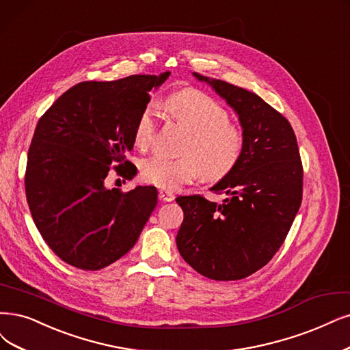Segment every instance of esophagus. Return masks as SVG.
Returning <instances> with one entry per match:
<instances>
[{"mask_svg":"<svg viewBox=\"0 0 350 350\" xmlns=\"http://www.w3.org/2000/svg\"><path fill=\"white\" fill-rule=\"evenodd\" d=\"M159 198H160V200H163V202H172V200H174V195H173V193L165 191V190H160V191H159Z\"/></svg>","mask_w":350,"mask_h":350,"instance_id":"1","label":"esophagus"}]
</instances>
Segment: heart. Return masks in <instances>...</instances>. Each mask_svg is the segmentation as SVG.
<instances>
[{
	"mask_svg": "<svg viewBox=\"0 0 350 350\" xmlns=\"http://www.w3.org/2000/svg\"><path fill=\"white\" fill-rule=\"evenodd\" d=\"M165 111L182 124L190 137L178 159L151 155L141 163V177L163 190H177L200 174L206 182H217L237 167L243 152L241 129L229 124L226 109L198 89H183L168 96ZM157 121L152 108H146L135 124V144L147 148L155 137Z\"/></svg>",
	"mask_w": 350,
	"mask_h": 350,
	"instance_id": "heart-1",
	"label": "heart"
}]
</instances>
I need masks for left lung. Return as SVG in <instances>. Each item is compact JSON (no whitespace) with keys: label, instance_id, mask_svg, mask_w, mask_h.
I'll list each match as a JSON object with an SVG mask.
<instances>
[{"label":"left lung","instance_id":"8db88e82","mask_svg":"<svg viewBox=\"0 0 350 350\" xmlns=\"http://www.w3.org/2000/svg\"><path fill=\"white\" fill-rule=\"evenodd\" d=\"M235 111L243 152L237 167L211 187L221 203L180 196L185 212L176 243L199 274L234 281L254 274L280 250L300 209L303 167L290 122L250 90L193 73Z\"/></svg>","mask_w":350,"mask_h":350}]
</instances>
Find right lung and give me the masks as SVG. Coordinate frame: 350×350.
Segmentation results:
<instances>
[{"label":"right lung","mask_w":350,"mask_h":350,"mask_svg":"<svg viewBox=\"0 0 350 350\" xmlns=\"http://www.w3.org/2000/svg\"><path fill=\"white\" fill-rule=\"evenodd\" d=\"M170 72L113 82H82L66 90L37 122L27 155L25 195L33 221L60 260L96 271L131 250L157 204V189H108L135 142V124L150 92ZM123 164V165H124Z\"/></svg>","instance_id":"obj_1"}]
</instances>
